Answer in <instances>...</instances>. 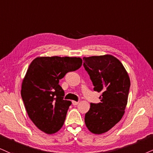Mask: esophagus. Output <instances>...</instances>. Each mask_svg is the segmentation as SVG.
<instances>
[{"label": "esophagus", "mask_w": 153, "mask_h": 153, "mask_svg": "<svg viewBox=\"0 0 153 153\" xmlns=\"http://www.w3.org/2000/svg\"><path fill=\"white\" fill-rule=\"evenodd\" d=\"M79 103V101H72V104L74 105H76Z\"/></svg>", "instance_id": "esophagus-1"}]
</instances>
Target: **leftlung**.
<instances>
[{"label": "left lung", "instance_id": "1", "mask_svg": "<svg viewBox=\"0 0 153 153\" xmlns=\"http://www.w3.org/2000/svg\"><path fill=\"white\" fill-rule=\"evenodd\" d=\"M94 90L102 92L101 103H91L84 121L90 132L102 134L118 123L125 113L131 81L125 67L111 54L83 57Z\"/></svg>", "mask_w": 153, "mask_h": 153}]
</instances>
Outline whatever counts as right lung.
<instances>
[{
    "instance_id": "add662e5",
    "label": "right lung",
    "mask_w": 153,
    "mask_h": 153,
    "mask_svg": "<svg viewBox=\"0 0 153 153\" xmlns=\"http://www.w3.org/2000/svg\"><path fill=\"white\" fill-rule=\"evenodd\" d=\"M82 65L80 57L38 56L28 67L22 82L21 97L30 118L47 134L59 131L71 104L64 100L59 79Z\"/></svg>"
}]
</instances>
